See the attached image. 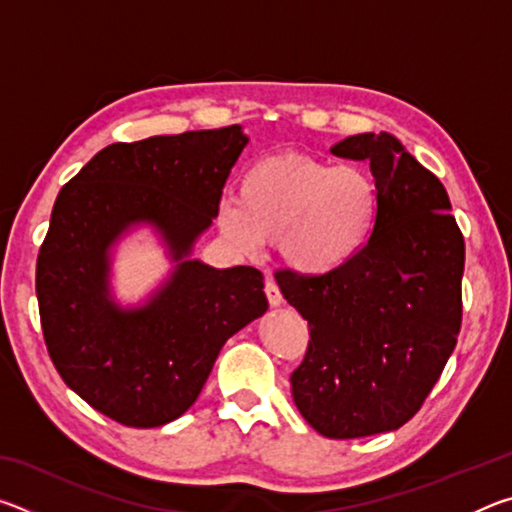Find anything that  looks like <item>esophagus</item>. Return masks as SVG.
<instances>
[{"label":"esophagus","instance_id":"34e87169","mask_svg":"<svg viewBox=\"0 0 512 512\" xmlns=\"http://www.w3.org/2000/svg\"><path fill=\"white\" fill-rule=\"evenodd\" d=\"M266 298H268V305L271 307H280L282 305V293H280V287L273 280H266Z\"/></svg>","mask_w":512,"mask_h":512}]
</instances>
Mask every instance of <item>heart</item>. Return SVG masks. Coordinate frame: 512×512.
<instances>
[{
  "instance_id": "heart-1",
  "label": "heart",
  "mask_w": 512,
  "mask_h": 512,
  "mask_svg": "<svg viewBox=\"0 0 512 512\" xmlns=\"http://www.w3.org/2000/svg\"><path fill=\"white\" fill-rule=\"evenodd\" d=\"M377 212V185L363 169L282 153L244 171L239 201L228 198L219 207V228L244 253L277 241L291 271L318 277L348 266L366 248Z\"/></svg>"
}]
</instances>
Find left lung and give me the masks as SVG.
<instances>
[{
    "mask_svg": "<svg viewBox=\"0 0 512 512\" xmlns=\"http://www.w3.org/2000/svg\"><path fill=\"white\" fill-rule=\"evenodd\" d=\"M332 153L370 162L379 212L368 244L334 273L275 280L311 336L293 402L320 436L343 440L420 411L456 348L465 244L443 183L395 135L345 137Z\"/></svg>",
    "mask_w": 512,
    "mask_h": 512,
    "instance_id": "8db88e82",
    "label": "left lung"
}]
</instances>
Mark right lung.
Instances as JSON below:
<instances>
[{
	"mask_svg": "<svg viewBox=\"0 0 512 512\" xmlns=\"http://www.w3.org/2000/svg\"><path fill=\"white\" fill-rule=\"evenodd\" d=\"M246 144L239 124L117 142L56 198L36 268L49 357L76 395L126 427L180 418L225 341L266 314L257 268H214L192 257ZM137 227L154 230L172 271L149 299L121 306L111 293V257Z\"/></svg>",
	"mask_w": 512,
	"mask_h": 512,
	"instance_id": "obj_1",
	"label": "right lung"
}]
</instances>
